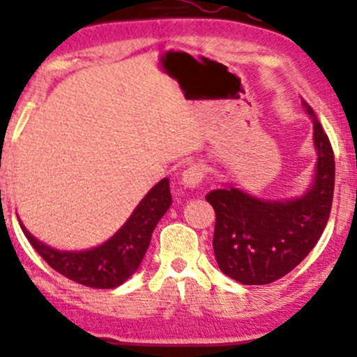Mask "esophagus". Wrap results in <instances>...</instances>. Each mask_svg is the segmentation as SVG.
Instances as JSON below:
<instances>
[{
    "label": "esophagus",
    "instance_id": "1",
    "mask_svg": "<svg viewBox=\"0 0 357 357\" xmlns=\"http://www.w3.org/2000/svg\"><path fill=\"white\" fill-rule=\"evenodd\" d=\"M203 178H205V172H203V167L199 164H193L188 169L183 171L181 174V185L185 190H197V188L202 186Z\"/></svg>",
    "mask_w": 357,
    "mask_h": 357
}]
</instances>
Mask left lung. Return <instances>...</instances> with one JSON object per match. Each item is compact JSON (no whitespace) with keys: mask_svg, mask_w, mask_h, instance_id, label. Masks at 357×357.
<instances>
[{"mask_svg":"<svg viewBox=\"0 0 357 357\" xmlns=\"http://www.w3.org/2000/svg\"><path fill=\"white\" fill-rule=\"evenodd\" d=\"M317 164L313 183L298 198L262 199L232 185L213 190V252L223 274L242 284H268L295 269L315 248L334 198L335 162L328 137L310 105Z\"/></svg>","mask_w":357,"mask_h":357,"instance_id":"obj_1","label":"left lung"}]
</instances>
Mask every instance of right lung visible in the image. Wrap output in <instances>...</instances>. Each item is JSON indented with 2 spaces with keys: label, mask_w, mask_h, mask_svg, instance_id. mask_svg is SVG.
<instances>
[{
  "label": "right lung",
  "mask_w": 357,
  "mask_h": 357,
  "mask_svg": "<svg viewBox=\"0 0 357 357\" xmlns=\"http://www.w3.org/2000/svg\"><path fill=\"white\" fill-rule=\"evenodd\" d=\"M172 203L169 179L164 178L142 198L128 220L103 244L86 250H59L35 238L22 222L23 234L47 264L62 276L89 288L109 289L139 269L152 232Z\"/></svg>",
  "instance_id": "1"
}]
</instances>
